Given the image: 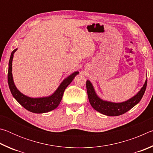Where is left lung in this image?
Listing matches in <instances>:
<instances>
[{
    "label": "left lung",
    "instance_id": "1",
    "mask_svg": "<svg viewBox=\"0 0 153 153\" xmlns=\"http://www.w3.org/2000/svg\"><path fill=\"white\" fill-rule=\"evenodd\" d=\"M146 85L147 79L140 90L135 96L121 102H113L101 99L97 94L94 86L89 80L86 81V89L90 105L96 111L107 116H118L130 110L140 101L146 90Z\"/></svg>",
    "mask_w": 153,
    "mask_h": 153
}]
</instances>
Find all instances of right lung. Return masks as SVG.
I'll use <instances>...</instances> for the list:
<instances>
[{
  "mask_svg": "<svg viewBox=\"0 0 153 153\" xmlns=\"http://www.w3.org/2000/svg\"><path fill=\"white\" fill-rule=\"evenodd\" d=\"M17 48H15L12 52L10 56L9 62V70H8V84L9 89L15 100L19 104L24 107L25 109L34 113H44L53 111L58 107L59 103L63 97V93L66 88L71 84L76 75L79 74L78 71H76L69 76L65 79L63 80L59 86L57 88L55 92L48 97H40V98H31L25 95L21 92L15 86V83L13 78L12 74V61L13 59L15 52H16Z\"/></svg>",
  "mask_w": 153,
  "mask_h": 153,
  "instance_id": "1",
  "label": "right lung"
}]
</instances>
